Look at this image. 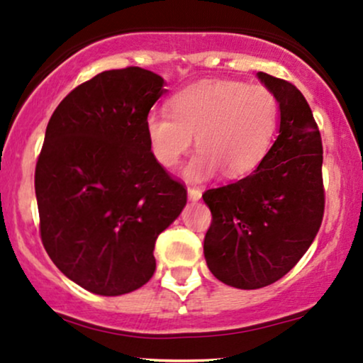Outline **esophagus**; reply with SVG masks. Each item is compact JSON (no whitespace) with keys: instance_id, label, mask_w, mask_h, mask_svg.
Wrapping results in <instances>:
<instances>
[{"instance_id":"obj_1","label":"esophagus","mask_w":363,"mask_h":363,"mask_svg":"<svg viewBox=\"0 0 363 363\" xmlns=\"http://www.w3.org/2000/svg\"><path fill=\"white\" fill-rule=\"evenodd\" d=\"M187 196H189V199H193V201H198V199L201 198V189H199V187L189 186L187 187Z\"/></svg>"}]
</instances>
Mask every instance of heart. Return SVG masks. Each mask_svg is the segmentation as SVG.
Returning a JSON list of instances; mask_svg holds the SVG:
<instances>
[{
  "label": "heart",
  "mask_w": 363,
  "mask_h": 363,
  "mask_svg": "<svg viewBox=\"0 0 363 363\" xmlns=\"http://www.w3.org/2000/svg\"><path fill=\"white\" fill-rule=\"evenodd\" d=\"M167 112L145 119L150 152L158 164L172 169L189 152L196 153L186 176L201 181L223 170L242 177L261 165L272 148L280 121V102L264 85L244 82H203L177 91Z\"/></svg>",
  "instance_id": "heart-1"
}]
</instances>
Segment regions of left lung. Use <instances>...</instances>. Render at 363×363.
Listing matches in <instances>:
<instances>
[{"label":"left lung","instance_id":"obj_1","mask_svg":"<svg viewBox=\"0 0 363 363\" xmlns=\"http://www.w3.org/2000/svg\"><path fill=\"white\" fill-rule=\"evenodd\" d=\"M280 102V135L252 174L208 189L211 211L205 235L210 272L242 290L278 281L318 235L324 215L323 141L302 91L257 73Z\"/></svg>","mask_w":363,"mask_h":363}]
</instances>
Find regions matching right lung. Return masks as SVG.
I'll return each instance as SVG.
<instances>
[{
	"label": "right lung",
	"instance_id": "1",
	"mask_svg": "<svg viewBox=\"0 0 363 363\" xmlns=\"http://www.w3.org/2000/svg\"><path fill=\"white\" fill-rule=\"evenodd\" d=\"M164 78L128 66L62 99L35 165L44 249L91 294L123 295L155 273L157 237L186 205L184 184L150 152L145 119Z\"/></svg>",
	"mask_w": 363,
	"mask_h": 363
}]
</instances>
